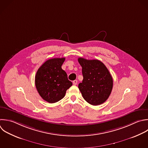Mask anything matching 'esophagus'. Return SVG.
<instances>
[{"label":"esophagus","mask_w":148,"mask_h":148,"mask_svg":"<svg viewBox=\"0 0 148 148\" xmlns=\"http://www.w3.org/2000/svg\"><path fill=\"white\" fill-rule=\"evenodd\" d=\"M77 83V80H75L73 81V85H76Z\"/></svg>","instance_id":"obj_1"}]
</instances>
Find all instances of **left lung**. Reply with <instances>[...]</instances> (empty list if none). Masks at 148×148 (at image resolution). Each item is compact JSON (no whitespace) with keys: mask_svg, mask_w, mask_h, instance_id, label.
<instances>
[{"mask_svg":"<svg viewBox=\"0 0 148 148\" xmlns=\"http://www.w3.org/2000/svg\"><path fill=\"white\" fill-rule=\"evenodd\" d=\"M83 79L78 87L83 98L92 105H98L109 98L113 88V79L106 66L98 60L79 58Z\"/></svg>","mask_w":148,"mask_h":148,"instance_id":"1","label":"left lung"}]
</instances>
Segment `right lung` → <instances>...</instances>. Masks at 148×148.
Instances as JSON below:
<instances>
[{"mask_svg":"<svg viewBox=\"0 0 148 148\" xmlns=\"http://www.w3.org/2000/svg\"><path fill=\"white\" fill-rule=\"evenodd\" d=\"M65 58L47 60L38 70L35 76L36 88L40 97L49 103H55L62 99L72 83L61 66Z\"/></svg>","mask_w":148,"mask_h":148,"instance_id":"right-lung-1","label":"right lung"}]
</instances>
